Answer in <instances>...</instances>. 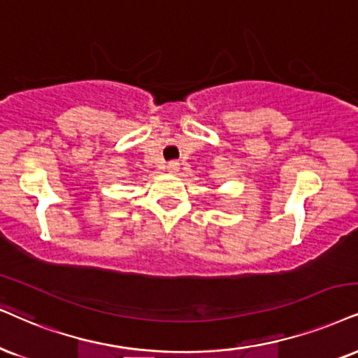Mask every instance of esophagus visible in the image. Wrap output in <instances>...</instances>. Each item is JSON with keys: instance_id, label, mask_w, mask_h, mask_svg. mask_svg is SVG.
Wrapping results in <instances>:
<instances>
[{"instance_id": "34e87169", "label": "esophagus", "mask_w": 358, "mask_h": 358, "mask_svg": "<svg viewBox=\"0 0 358 358\" xmlns=\"http://www.w3.org/2000/svg\"><path fill=\"white\" fill-rule=\"evenodd\" d=\"M167 171H169V172H178L179 171V162L178 161H171L169 164H167Z\"/></svg>"}]
</instances>
